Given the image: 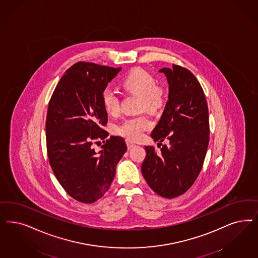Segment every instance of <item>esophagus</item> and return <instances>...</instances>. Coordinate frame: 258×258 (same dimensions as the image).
Instances as JSON below:
<instances>
[{
	"instance_id": "esophagus-1",
	"label": "esophagus",
	"mask_w": 258,
	"mask_h": 258,
	"mask_svg": "<svg viewBox=\"0 0 258 258\" xmlns=\"http://www.w3.org/2000/svg\"><path fill=\"white\" fill-rule=\"evenodd\" d=\"M126 146H127V149L131 150V149H133L134 147H135V144L134 142H132V141H130V140H126Z\"/></svg>"
}]
</instances>
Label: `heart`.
I'll use <instances>...</instances> for the list:
<instances>
[{"label":"heart","instance_id":"obj_1","mask_svg":"<svg viewBox=\"0 0 258 258\" xmlns=\"http://www.w3.org/2000/svg\"><path fill=\"white\" fill-rule=\"evenodd\" d=\"M125 90L141 96L140 107L151 111L158 110L165 103L164 89L156 86V80L147 71L135 69L126 74L121 83ZM102 102L109 114H117L120 110V101L115 92L106 89L102 93ZM151 121L145 115L125 119L116 128V132L128 140L141 139L144 133L151 127Z\"/></svg>","mask_w":258,"mask_h":258}]
</instances>
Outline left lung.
<instances>
[{"label": "left lung", "mask_w": 258, "mask_h": 258, "mask_svg": "<svg viewBox=\"0 0 258 258\" xmlns=\"http://www.w3.org/2000/svg\"><path fill=\"white\" fill-rule=\"evenodd\" d=\"M159 72L166 75L169 96L151 137L154 142L167 139L169 145L160 152L146 146L141 169L157 195L174 198L192 186L202 169L210 140L209 110L204 91L190 71L173 64Z\"/></svg>", "instance_id": "1"}]
</instances>
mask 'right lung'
Masks as SVG:
<instances>
[{
	"instance_id": "1",
	"label": "right lung",
	"mask_w": 258,
	"mask_h": 258,
	"mask_svg": "<svg viewBox=\"0 0 258 258\" xmlns=\"http://www.w3.org/2000/svg\"><path fill=\"white\" fill-rule=\"evenodd\" d=\"M121 70L76 62L62 75L48 104L49 164L64 190L82 203L91 204L107 192L126 151L124 138L114 135L100 151L93 146L108 136L102 93Z\"/></svg>"
}]
</instances>
